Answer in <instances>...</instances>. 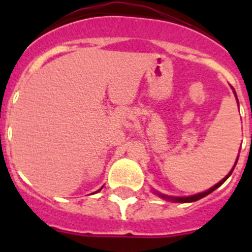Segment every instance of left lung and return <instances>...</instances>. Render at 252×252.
I'll list each match as a JSON object with an SVG mask.
<instances>
[{
    "mask_svg": "<svg viewBox=\"0 0 252 252\" xmlns=\"http://www.w3.org/2000/svg\"><path fill=\"white\" fill-rule=\"evenodd\" d=\"M232 90H233V88H232ZM233 92H235V91H233ZM235 95H236V92H235ZM236 98H237V97H236ZM237 103H239V101H237ZM237 160H239V157H237ZM237 160H236V162H237ZM236 162H235V166H236ZM235 166H233L232 170H231L230 173H228V174H227L226 177H224L223 179L221 180V182H218V183L216 184V186H213L212 188L208 189V190H206V192L198 193V194L190 195V197H170V195L161 194V193H158V192H155V193H157L158 195H160V197H161V198H164V199H168V201L177 202V203H189V202H195V201H198V199H201V198H203V197H206V195H208L209 193H212L213 190H216V189L218 188V187H221L222 184H223L224 182H226V180L228 179V177H230V175L232 174V171H233V169H235Z\"/></svg>",
    "mask_w": 252,
    "mask_h": 252,
    "instance_id": "8db88e82",
    "label": "left lung"
}]
</instances>
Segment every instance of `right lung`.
<instances>
[{
	"instance_id": "1",
	"label": "right lung",
	"mask_w": 252,
	"mask_h": 252,
	"mask_svg": "<svg viewBox=\"0 0 252 252\" xmlns=\"http://www.w3.org/2000/svg\"><path fill=\"white\" fill-rule=\"evenodd\" d=\"M102 189V188H101ZM101 189H98V190H97V192H99V190H101Z\"/></svg>"
}]
</instances>
